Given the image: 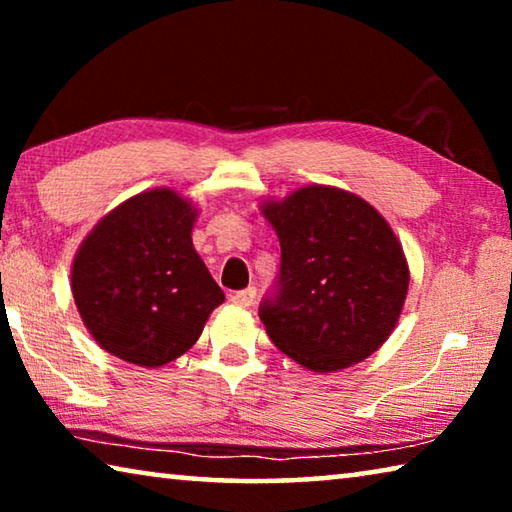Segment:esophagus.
<instances>
[{"mask_svg":"<svg viewBox=\"0 0 512 512\" xmlns=\"http://www.w3.org/2000/svg\"><path fill=\"white\" fill-rule=\"evenodd\" d=\"M253 300H255V289L253 287L230 293V302H232V305H237V307H250V305H253Z\"/></svg>","mask_w":512,"mask_h":512,"instance_id":"obj_1","label":"esophagus"}]
</instances>
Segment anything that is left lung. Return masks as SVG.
I'll list each match as a JSON object with an SVG mask.
<instances>
[{"label": "left lung", "mask_w": 512, "mask_h": 512, "mask_svg": "<svg viewBox=\"0 0 512 512\" xmlns=\"http://www.w3.org/2000/svg\"><path fill=\"white\" fill-rule=\"evenodd\" d=\"M259 210L282 248L280 293L259 311L275 348L318 375L377 352L397 327L411 280L391 223L332 185L264 198Z\"/></svg>", "instance_id": "8db88e82"}]
</instances>
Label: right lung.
Returning a JSON list of instances; mask_svg holds the SVG:
<instances>
[{
	"label": "right lung",
	"instance_id": "right-lung-1",
	"mask_svg": "<svg viewBox=\"0 0 512 512\" xmlns=\"http://www.w3.org/2000/svg\"><path fill=\"white\" fill-rule=\"evenodd\" d=\"M198 207L153 187L101 216L72 262V296L92 339L112 357L160 368L192 348L225 300L198 257Z\"/></svg>",
	"mask_w": 512,
	"mask_h": 512
}]
</instances>
